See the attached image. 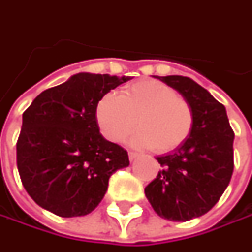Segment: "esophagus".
Here are the masks:
<instances>
[{
  "instance_id": "obj_1",
  "label": "esophagus",
  "mask_w": 252,
  "mask_h": 252,
  "mask_svg": "<svg viewBox=\"0 0 252 252\" xmlns=\"http://www.w3.org/2000/svg\"><path fill=\"white\" fill-rule=\"evenodd\" d=\"M139 157V153H136V151H129V158H130V161L136 160Z\"/></svg>"
}]
</instances>
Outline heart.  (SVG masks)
<instances>
[{
  "instance_id": "heart-1",
  "label": "heart",
  "mask_w": 252,
  "mask_h": 252,
  "mask_svg": "<svg viewBox=\"0 0 252 252\" xmlns=\"http://www.w3.org/2000/svg\"><path fill=\"white\" fill-rule=\"evenodd\" d=\"M193 109L185 98L158 80H141L106 94L96 106L98 126L108 140L122 141L134 126L133 143L157 154L179 149L193 129Z\"/></svg>"
}]
</instances>
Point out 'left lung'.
Listing matches in <instances>:
<instances>
[{
	"label": "left lung",
	"mask_w": 252,
	"mask_h": 252,
	"mask_svg": "<svg viewBox=\"0 0 252 252\" xmlns=\"http://www.w3.org/2000/svg\"><path fill=\"white\" fill-rule=\"evenodd\" d=\"M193 109V129L179 149L157 157L162 167L144 193L161 218L187 221L208 213L227 188L234 169V131L224 106L182 75L157 77Z\"/></svg>",
	"instance_id": "8db88e82"
}]
</instances>
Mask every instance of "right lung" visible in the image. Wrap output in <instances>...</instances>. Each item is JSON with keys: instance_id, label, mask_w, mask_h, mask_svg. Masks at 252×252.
Wrapping results in <instances>:
<instances>
[{"instance_id": "add662e5", "label": "right lung", "mask_w": 252, "mask_h": 252, "mask_svg": "<svg viewBox=\"0 0 252 252\" xmlns=\"http://www.w3.org/2000/svg\"><path fill=\"white\" fill-rule=\"evenodd\" d=\"M129 77L80 73L39 94L22 115L16 165L34 202L60 218L85 216L99 205L111 175L129 165L127 151L105 140L98 102Z\"/></svg>"}]
</instances>
